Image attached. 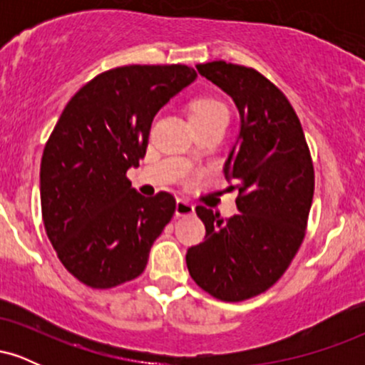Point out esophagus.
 <instances>
[{
  "instance_id": "esophagus-1",
  "label": "esophagus",
  "mask_w": 365,
  "mask_h": 365,
  "mask_svg": "<svg viewBox=\"0 0 365 365\" xmlns=\"http://www.w3.org/2000/svg\"><path fill=\"white\" fill-rule=\"evenodd\" d=\"M194 204H190L185 199H178L177 204H175V215L177 216H190L194 215Z\"/></svg>"
}]
</instances>
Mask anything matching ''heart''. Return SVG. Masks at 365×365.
Here are the masks:
<instances>
[{
    "mask_svg": "<svg viewBox=\"0 0 365 365\" xmlns=\"http://www.w3.org/2000/svg\"><path fill=\"white\" fill-rule=\"evenodd\" d=\"M188 115H190L192 123H199V121L216 118V116H221V115L228 116V111H226V106L223 103L216 101V99H211V98H202V99H197V101L190 104ZM192 158H194V154L188 156V159Z\"/></svg>",
    "mask_w": 365,
    "mask_h": 365,
    "instance_id": "heart-1",
    "label": "heart"
}]
</instances>
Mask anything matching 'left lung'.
Listing matches in <instances>:
<instances>
[{
	"instance_id": "1",
	"label": "left lung",
	"mask_w": 365,
	"mask_h": 365,
	"mask_svg": "<svg viewBox=\"0 0 365 365\" xmlns=\"http://www.w3.org/2000/svg\"><path fill=\"white\" fill-rule=\"evenodd\" d=\"M226 92L240 130L223 173L238 190L240 212L223 220L197 206L206 237L187 250V267L202 290L225 302L266 292L282 278L302 244L314 195L311 153L299 116L257 70L226 61L197 65Z\"/></svg>"
}]
</instances>
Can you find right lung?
I'll return each instance as SVG.
<instances>
[{"label": "right lung", "instance_id": "right-lung-1", "mask_svg": "<svg viewBox=\"0 0 365 365\" xmlns=\"http://www.w3.org/2000/svg\"><path fill=\"white\" fill-rule=\"evenodd\" d=\"M197 78L187 65L108 70L70 99L41 161L44 228L66 271L111 288L144 271L175 197L140 195L127 178L148 148L154 116Z\"/></svg>", "mask_w": 365, "mask_h": 365}]
</instances>
